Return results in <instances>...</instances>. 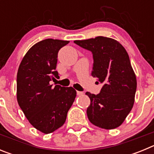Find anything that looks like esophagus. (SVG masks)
I'll use <instances>...</instances> for the list:
<instances>
[{
  "mask_svg": "<svg viewBox=\"0 0 154 154\" xmlns=\"http://www.w3.org/2000/svg\"><path fill=\"white\" fill-rule=\"evenodd\" d=\"M76 92H77V95H78V96H82V95L83 94V92H80V91H77Z\"/></svg>",
  "mask_w": 154,
  "mask_h": 154,
  "instance_id": "34e87169",
  "label": "esophagus"
}]
</instances>
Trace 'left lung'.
Returning <instances> with one entry per match:
<instances>
[{
	"label": "left lung",
	"mask_w": 154,
	"mask_h": 154,
	"mask_svg": "<svg viewBox=\"0 0 154 154\" xmlns=\"http://www.w3.org/2000/svg\"><path fill=\"white\" fill-rule=\"evenodd\" d=\"M74 43L92 52L91 75L103 84L97 95L85 92L90 99L86 111L88 118L98 127L115 129L131 111L137 91V79L128 53L119 42L106 37L74 41Z\"/></svg>",
	"instance_id": "obj_1"
}]
</instances>
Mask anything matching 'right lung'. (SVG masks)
Returning a JSON list of instances; mask_svg holds the SVG:
<instances>
[{"mask_svg":"<svg viewBox=\"0 0 154 154\" xmlns=\"http://www.w3.org/2000/svg\"><path fill=\"white\" fill-rule=\"evenodd\" d=\"M69 41L48 38L34 45L24 55L17 75V99L29 123L51 133L65 123L76 96L72 87H53L58 51Z\"/></svg>","mask_w":154,"mask_h":154,"instance_id":"obj_1","label":"right lung"}]
</instances>
